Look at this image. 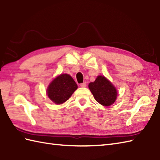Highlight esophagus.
I'll return each instance as SVG.
<instances>
[{"instance_id": "34e87169", "label": "esophagus", "mask_w": 160, "mask_h": 160, "mask_svg": "<svg viewBox=\"0 0 160 160\" xmlns=\"http://www.w3.org/2000/svg\"><path fill=\"white\" fill-rule=\"evenodd\" d=\"M80 87H87V83L86 82H83L82 84H80Z\"/></svg>"}]
</instances>
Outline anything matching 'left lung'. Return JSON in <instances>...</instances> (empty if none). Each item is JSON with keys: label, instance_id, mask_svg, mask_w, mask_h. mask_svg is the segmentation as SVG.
Here are the masks:
<instances>
[{"label": "left lung", "instance_id": "obj_1", "mask_svg": "<svg viewBox=\"0 0 160 160\" xmlns=\"http://www.w3.org/2000/svg\"><path fill=\"white\" fill-rule=\"evenodd\" d=\"M89 88L95 100L102 106H110L117 98L116 89L104 76H98L93 82L89 83Z\"/></svg>", "mask_w": 160, "mask_h": 160}]
</instances>
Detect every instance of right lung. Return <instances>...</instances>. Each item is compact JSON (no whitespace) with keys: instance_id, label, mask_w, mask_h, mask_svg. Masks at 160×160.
<instances>
[{"instance_id":"add662e5","label":"right lung","mask_w":160,"mask_h":160,"mask_svg":"<svg viewBox=\"0 0 160 160\" xmlns=\"http://www.w3.org/2000/svg\"><path fill=\"white\" fill-rule=\"evenodd\" d=\"M78 89V85L69 74L63 73L56 77L47 89L49 99L57 104L66 102Z\"/></svg>"}]
</instances>
